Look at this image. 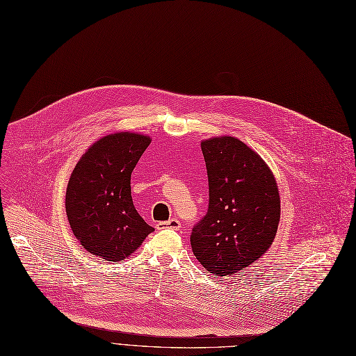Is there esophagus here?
I'll list each match as a JSON object with an SVG mask.
<instances>
[{
	"instance_id": "esophagus-1",
	"label": "esophagus",
	"mask_w": 356,
	"mask_h": 356,
	"mask_svg": "<svg viewBox=\"0 0 356 356\" xmlns=\"http://www.w3.org/2000/svg\"><path fill=\"white\" fill-rule=\"evenodd\" d=\"M156 229H158V230H163V229L179 230V229H181V222H179L178 218H169L168 222H159V223H156Z\"/></svg>"
}]
</instances>
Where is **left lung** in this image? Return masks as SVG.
Masks as SVG:
<instances>
[{
	"instance_id": "left-lung-1",
	"label": "left lung",
	"mask_w": 356,
	"mask_h": 356,
	"mask_svg": "<svg viewBox=\"0 0 356 356\" xmlns=\"http://www.w3.org/2000/svg\"><path fill=\"white\" fill-rule=\"evenodd\" d=\"M209 210L193 227L191 248L214 277H232L258 261L275 239L281 200L265 161L239 139L201 142Z\"/></svg>"
}]
</instances>
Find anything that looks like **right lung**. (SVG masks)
<instances>
[{
  "label": "right lung",
  "instance_id": "right-lung-1",
  "mask_svg": "<svg viewBox=\"0 0 356 356\" xmlns=\"http://www.w3.org/2000/svg\"><path fill=\"white\" fill-rule=\"evenodd\" d=\"M150 138L120 131L97 140L67 182L65 209L78 242L92 255L120 262L136 250L149 226L133 206L130 177Z\"/></svg>",
  "mask_w": 356,
  "mask_h": 356
}]
</instances>
